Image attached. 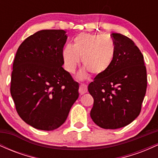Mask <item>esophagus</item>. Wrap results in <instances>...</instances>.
Returning a JSON list of instances; mask_svg holds the SVG:
<instances>
[{"label":"esophagus","instance_id":"1","mask_svg":"<svg viewBox=\"0 0 158 158\" xmlns=\"http://www.w3.org/2000/svg\"><path fill=\"white\" fill-rule=\"evenodd\" d=\"M87 90H88V88H87V87L85 86V85H81L80 86H79V94H80V95H83V94L86 93Z\"/></svg>","mask_w":158,"mask_h":158}]
</instances>
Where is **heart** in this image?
<instances>
[{
    "label": "heart",
    "instance_id": "heart-1",
    "mask_svg": "<svg viewBox=\"0 0 158 158\" xmlns=\"http://www.w3.org/2000/svg\"><path fill=\"white\" fill-rule=\"evenodd\" d=\"M116 46L113 39L105 35L80 33L73 40V46L68 45L62 52L64 68L73 73L79 58L85 70L93 76H100L113 62Z\"/></svg>",
    "mask_w": 158,
    "mask_h": 158
}]
</instances>
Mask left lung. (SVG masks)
<instances>
[{
	"label": "left lung",
	"instance_id": "left-lung-1",
	"mask_svg": "<svg viewBox=\"0 0 158 158\" xmlns=\"http://www.w3.org/2000/svg\"><path fill=\"white\" fill-rule=\"evenodd\" d=\"M116 46L113 62L88 85L94 98L90 110L93 121L105 129H117L130 124L140 113L147 88L143 56L131 39L112 33Z\"/></svg>",
	"mask_w": 158,
	"mask_h": 158
}]
</instances>
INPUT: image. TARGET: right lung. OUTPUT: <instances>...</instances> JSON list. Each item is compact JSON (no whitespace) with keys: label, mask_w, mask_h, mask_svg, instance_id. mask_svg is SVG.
<instances>
[{"label":"right lung","mask_w":158,"mask_h":158,"mask_svg":"<svg viewBox=\"0 0 158 158\" xmlns=\"http://www.w3.org/2000/svg\"><path fill=\"white\" fill-rule=\"evenodd\" d=\"M67 39L64 30H40L16 52L10 93L20 117L37 129L60 127L79 97V84L62 68Z\"/></svg>","instance_id":"right-lung-1"}]
</instances>
